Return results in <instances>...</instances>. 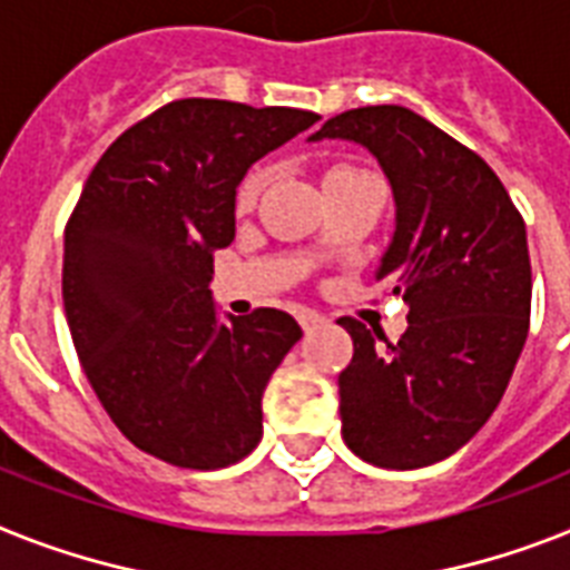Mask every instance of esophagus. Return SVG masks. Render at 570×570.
<instances>
[{"instance_id":"obj_1","label":"esophagus","mask_w":570,"mask_h":570,"mask_svg":"<svg viewBox=\"0 0 570 570\" xmlns=\"http://www.w3.org/2000/svg\"><path fill=\"white\" fill-rule=\"evenodd\" d=\"M320 323H323V317L317 312H299V326H303V332H312Z\"/></svg>"}]
</instances>
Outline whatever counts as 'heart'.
I'll list each match as a JSON object with an SVG mask.
<instances>
[{
    "label": "heart",
    "mask_w": 570,
    "mask_h": 570,
    "mask_svg": "<svg viewBox=\"0 0 570 570\" xmlns=\"http://www.w3.org/2000/svg\"><path fill=\"white\" fill-rule=\"evenodd\" d=\"M361 174H366L364 168L335 166V168H328V174L323 177V186H328V183L352 180V177H361ZM262 186H265V171H253L250 177L242 183V189H238V209H250V206L256 204V197H258V191H262Z\"/></svg>",
    "instance_id": "1"
}]
</instances>
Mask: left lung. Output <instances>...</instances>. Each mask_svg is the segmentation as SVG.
Here are the masks:
<instances>
[{
    "label": "left lung",
    "instance_id": "left-lung-1",
    "mask_svg": "<svg viewBox=\"0 0 570 570\" xmlns=\"http://www.w3.org/2000/svg\"><path fill=\"white\" fill-rule=\"evenodd\" d=\"M370 150L396 224L375 279L407 303V328L381 335L343 317L352 361L337 375L343 440L381 469H422L472 440L504 396L530 326L524 220L474 150L407 107L328 119L308 142Z\"/></svg>",
    "mask_w": 570,
    "mask_h": 570
}]
</instances>
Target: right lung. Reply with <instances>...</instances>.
Masks as SVG:
<instances>
[{
    "instance_id": "add662e5",
    "label": "right lung",
    "mask_w": 570,
    "mask_h": 570,
    "mask_svg": "<svg viewBox=\"0 0 570 570\" xmlns=\"http://www.w3.org/2000/svg\"><path fill=\"white\" fill-rule=\"evenodd\" d=\"M317 112L183 98L98 159L63 235V308L83 375L121 434L183 469L262 440V393L303 337L291 314L220 317L212 253L235 238L253 163Z\"/></svg>"
}]
</instances>
